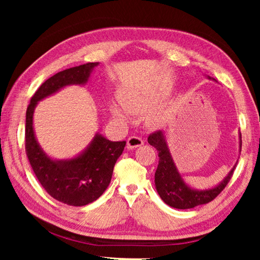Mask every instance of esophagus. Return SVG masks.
<instances>
[{
	"label": "esophagus",
	"mask_w": 260,
	"mask_h": 260,
	"mask_svg": "<svg viewBox=\"0 0 260 260\" xmlns=\"http://www.w3.org/2000/svg\"><path fill=\"white\" fill-rule=\"evenodd\" d=\"M143 144V139L140 138V136H129L128 139H127V148L128 149H134V148H138L141 147Z\"/></svg>",
	"instance_id": "esophagus-1"
}]
</instances>
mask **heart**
Wrapping results in <instances>:
<instances>
[{
    "mask_svg": "<svg viewBox=\"0 0 260 260\" xmlns=\"http://www.w3.org/2000/svg\"><path fill=\"white\" fill-rule=\"evenodd\" d=\"M159 99V95L155 93H149V91L144 90H129L121 96V104L127 111L133 113H142L155 108ZM113 113L119 119L125 120L127 118L126 113L120 109L114 108ZM157 119V117H151L152 121Z\"/></svg>",
    "mask_w": 260,
    "mask_h": 260,
    "instance_id": "heart-1",
    "label": "heart"
}]
</instances>
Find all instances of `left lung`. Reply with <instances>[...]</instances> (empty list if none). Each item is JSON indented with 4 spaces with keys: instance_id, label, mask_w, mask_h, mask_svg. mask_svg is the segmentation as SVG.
Masks as SVG:
<instances>
[{
    "instance_id": "1",
    "label": "left lung",
    "mask_w": 260,
    "mask_h": 260,
    "mask_svg": "<svg viewBox=\"0 0 260 260\" xmlns=\"http://www.w3.org/2000/svg\"><path fill=\"white\" fill-rule=\"evenodd\" d=\"M241 139L240 134V140ZM148 142L150 146L156 148L158 157H159L155 173L156 189L160 199L172 208L180 210L191 209L213 201L225 189L234 173L236 165L233 167L231 172L219 186L209 189V190H195V189L188 187L183 182L181 175L179 174L172 157H171L169 148H167L164 133L161 131L153 132L148 136ZM240 143L242 147V140Z\"/></svg>"
}]
</instances>
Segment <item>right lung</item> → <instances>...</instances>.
<instances>
[{
	"mask_svg": "<svg viewBox=\"0 0 260 260\" xmlns=\"http://www.w3.org/2000/svg\"><path fill=\"white\" fill-rule=\"evenodd\" d=\"M99 63H87L56 73L30 99L26 110L25 151L39 182L49 195L61 203L83 206L99 199L111 181L113 167L124 151L126 141L112 142L96 134L85 151L71 160H52L35 140L33 112L39 101L68 85H82Z\"/></svg>",
	"mask_w": 260,
	"mask_h": 260,
	"instance_id": "1",
	"label": "right lung"
}]
</instances>
